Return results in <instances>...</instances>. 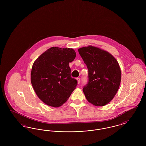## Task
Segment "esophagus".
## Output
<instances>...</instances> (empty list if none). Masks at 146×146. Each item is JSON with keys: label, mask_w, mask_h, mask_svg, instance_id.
I'll return each instance as SVG.
<instances>
[{"label": "esophagus", "mask_w": 146, "mask_h": 146, "mask_svg": "<svg viewBox=\"0 0 146 146\" xmlns=\"http://www.w3.org/2000/svg\"><path fill=\"white\" fill-rule=\"evenodd\" d=\"M76 80L78 81V83L79 84L80 83V78H77Z\"/></svg>", "instance_id": "esophagus-1"}]
</instances>
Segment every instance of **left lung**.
Returning <instances> with one entry per match:
<instances>
[{"label":"left lung","instance_id":"8db88e82","mask_svg":"<svg viewBox=\"0 0 146 146\" xmlns=\"http://www.w3.org/2000/svg\"><path fill=\"white\" fill-rule=\"evenodd\" d=\"M88 69V82L84 86L86 100L96 106L108 104L116 95L121 81V70L109 52L92 46L78 49Z\"/></svg>","mask_w":146,"mask_h":146}]
</instances>
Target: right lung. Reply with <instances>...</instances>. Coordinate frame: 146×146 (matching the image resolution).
Segmentation results:
<instances>
[{"mask_svg": "<svg viewBox=\"0 0 146 146\" xmlns=\"http://www.w3.org/2000/svg\"><path fill=\"white\" fill-rule=\"evenodd\" d=\"M76 57L73 49L52 47L35 60L31 83L36 95L45 104L54 107L62 106L76 88L78 82L72 78L69 66Z\"/></svg>", "mask_w": 146, "mask_h": 146, "instance_id": "right-lung-1", "label": "right lung"}]
</instances>
